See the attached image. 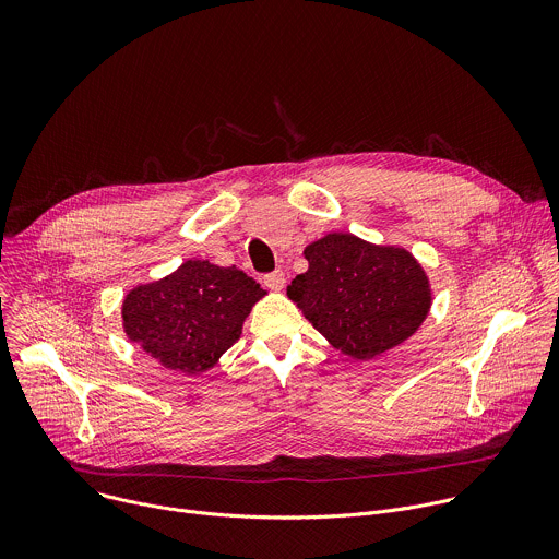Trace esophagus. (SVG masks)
Listing matches in <instances>:
<instances>
[{"label":"esophagus","instance_id":"34e87169","mask_svg":"<svg viewBox=\"0 0 559 559\" xmlns=\"http://www.w3.org/2000/svg\"><path fill=\"white\" fill-rule=\"evenodd\" d=\"M263 283H265V287H267V289H272V292H281V289L285 287V274H283L281 270H274V272H270V274H265V276H263Z\"/></svg>","mask_w":559,"mask_h":559}]
</instances>
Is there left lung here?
<instances>
[{"instance_id": "8db88e82", "label": "left lung", "mask_w": 559, "mask_h": 559, "mask_svg": "<svg viewBox=\"0 0 559 559\" xmlns=\"http://www.w3.org/2000/svg\"><path fill=\"white\" fill-rule=\"evenodd\" d=\"M305 259L309 267L287 296L345 356H380L405 343L429 313V278L403 248L336 231L307 246Z\"/></svg>"}]
</instances>
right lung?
<instances>
[{
  "label": "right lung",
  "mask_w": 559,
  "mask_h": 559,
  "mask_svg": "<svg viewBox=\"0 0 559 559\" xmlns=\"http://www.w3.org/2000/svg\"><path fill=\"white\" fill-rule=\"evenodd\" d=\"M265 289L246 272L186 261L170 276L134 287L121 309L126 336L164 367L194 376L241 336Z\"/></svg>",
  "instance_id": "right-lung-1"
}]
</instances>
